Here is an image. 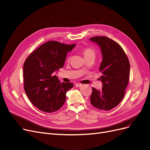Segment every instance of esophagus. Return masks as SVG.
Returning a JSON list of instances; mask_svg holds the SVG:
<instances>
[{
	"instance_id": "esophagus-1",
	"label": "esophagus",
	"mask_w": 150,
	"mask_h": 150,
	"mask_svg": "<svg viewBox=\"0 0 150 150\" xmlns=\"http://www.w3.org/2000/svg\"><path fill=\"white\" fill-rule=\"evenodd\" d=\"M75 86H76V87H80V86H82V84H81V83H76V84H75Z\"/></svg>"
}]
</instances>
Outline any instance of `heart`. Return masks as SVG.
<instances>
[{"label":"heart","mask_w":150,"mask_h":150,"mask_svg":"<svg viewBox=\"0 0 150 150\" xmlns=\"http://www.w3.org/2000/svg\"><path fill=\"white\" fill-rule=\"evenodd\" d=\"M83 54L85 58L92 56V55L95 56V51H94L91 48H85L83 50Z\"/></svg>","instance_id":"heart-1"}]
</instances>
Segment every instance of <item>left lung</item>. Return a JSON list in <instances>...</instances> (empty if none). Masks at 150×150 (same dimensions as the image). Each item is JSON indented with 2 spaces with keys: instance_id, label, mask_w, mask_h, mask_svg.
<instances>
[{
  "instance_id": "left-lung-1",
  "label": "left lung",
  "mask_w": 150,
  "mask_h": 150,
  "mask_svg": "<svg viewBox=\"0 0 150 150\" xmlns=\"http://www.w3.org/2000/svg\"><path fill=\"white\" fill-rule=\"evenodd\" d=\"M90 40L98 44L101 50L103 60L99 71L103 83L101 90L92 88L91 104L96 108L109 110L122 100L130 76V62L119 44L106 36H95Z\"/></svg>"
}]
</instances>
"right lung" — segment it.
Listing matches in <instances>:
<instances>
[{"label":"right lung","mask_w":150,"mask_h":150,"mask_svg":"<svg viewBox=\"0 0 150 150\" xmlns=\"http://www.w3.org/2000/svg\"><path fill=\"white\" fill-rule=\"evenodd\" d=\"M75 44L55 41L44 43L30 54L23 65L24 89L34 106L43 112L52 113L62 107L66 93L72 83H60L53 73L64 67L67 53Z\"/></svg>","instance_id":"right-lung-1"}]
</instances>
